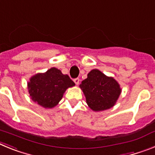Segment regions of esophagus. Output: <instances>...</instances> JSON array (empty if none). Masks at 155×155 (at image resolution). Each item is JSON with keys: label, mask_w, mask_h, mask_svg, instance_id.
<instances>
[{"label": "esophagus", "mask_w": 155, "mask_h": 155, "mask_svg": "<svg viewBox=\"0 0 155 155\" xmlns=\"http://www.w3.org/2000/svg\"><path fill=\"white\" fill-rule=\"evenodd\" d=\"M74 83H75V84H76V85H78L79 82H80V79H79V78H75L74 80Z\"/></svg>", "instance_id": "1"}]
</instances>
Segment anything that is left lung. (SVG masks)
Masks as SVG:
<instances>
[{
    "label": "left lung",
    "instance_id": "obj_1",
    "mask_svg": "<svg viewBox=\"0 0 155 155\" xmlns=\"http://www.w3.org/2000/svg\"><path fill=\"white\" fill-rule=\"evenodd\" d=\"M79 87L84 92L87 105L95 112L114 106L121 93L118 82L97 69L91 70Z\"/></svg>",
    "mask_w": 155,
    "mask_h": 155
}]
</instances>
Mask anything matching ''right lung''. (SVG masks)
Listing matches in <instances>:
<instances>
[{"mask_svg": "<svg viewBox=\"0 0 155 155\" xmlns=\"http://www.w3.org/2000/svg\"><path fill=\"white\" fill-rule=\"evenodd\" d=\"M74 85L68 74H63L60 70L52 68L45 73L31 77L28 82V89L33 102L51 109L59 103L66 90Z\"/></svg>", "mask_w": 155, "mask_h": 155, "instance_id": "obj_1", "label": "right lung"}]
</instances>
